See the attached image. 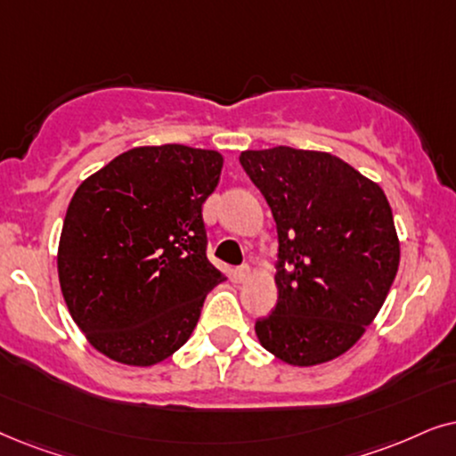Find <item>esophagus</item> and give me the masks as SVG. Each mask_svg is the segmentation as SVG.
Listing matches in <instances>:
<instances>
[{
    "instance_id": "1",
    "label": "esophagus",
    "mask_w": 456,
    "mask_h": 456,
    "mask_svg": "<svg viewBox=\"0 0 456 456\" xmlns=\"http://www.w3.org/2000/svg\"><path fill=\"white\" fill-rule=\"evenodd\" d=\"M250 275H252V269L248 265H241L235 269V279H238V281H248Z\"/></svg>"
}]
</instances>
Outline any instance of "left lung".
<instances>
[{"label": "left lung", "instance_id": "left-lung-1", "mask_svg": "<svg viewBox=\"0 0 456 456\" xmlns=\"http://www.w3.org/2000/svg\"><path fill=\"white\" fill-rule=\"evenodd\" d=\"M277 224V305L256 321L271 354L311 367L344 354L384 305L400 246L386 193L325 151H241Z\"/></svg>", "mask_w": 456, "mask_h": 456}]
</instances>
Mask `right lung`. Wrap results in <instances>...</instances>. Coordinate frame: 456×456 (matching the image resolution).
<instances>
[{
	"instance_id": "obj_1",
	"label": "right lung",
	"mask_w": 456,
	"mask_h": 456,
	"mask_svg": "<svg viewBox=\"0 0 456 456\" xmlns=\"http://www.w3.org/2000/svg\"><path fill=\"white\" fill-rule=\"evenodd\" d=\"M221 168L218 151L168 143L125 151L78 185L60 235V288L108 359L150 367L191 336L224 279L206 256L202 218Z\"/></svg>"
}]
</instances>
